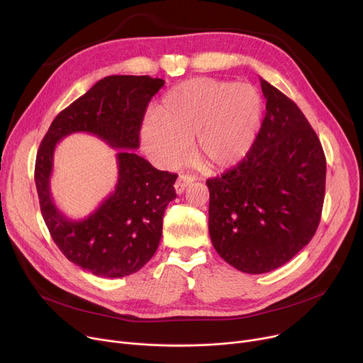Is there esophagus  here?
Listing matches in <instances>:
<instances>
[{
	"label": "esophagus",
	"instance_id": "34e87169",
	"mask_svg": "<svg viewBox=\"0 0 363 363\" xmlns=\"http://www.w3.org/2000/svg\"><path fill=\"white\" fill-rule=\"evenodd\" d=\"M195 182V177L194 176H180L179 179H177V182H176V184H174V189H176V194L177 195H182L183 191L186 190V187L187 186H190L191 183Z\"/></svg>",
	"mask_w": 363,
	"mask_h": 363
}]
</instances>
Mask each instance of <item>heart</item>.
Wrapping results in <instances>:
<instances>
[{"instance_id":"b5f03b06","label":"heart","mask_w":363,"mask_h":363,"mask_svg":"<svg viewBox=\"0 0 363 363\" xmlns=\"http://www.w3.org/2000/svg\"><path fill=\"white\" fill-rule=\"evenodd\" d=\"M262 117V99L247 83L198 77L180 83L143 121L145 151L165 167H176L194 146L208 172L239 164L250 151Z\"/></svg>"}]
</instances>
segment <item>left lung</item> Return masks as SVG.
<instances>
[{
    "mask_svg": "<svg viewBox=\"0 0 363 363\" xmlns=\"http://www.w3.org/2000/svg\"><path fill=\"white\" fill-rule=\"evenodd\" d=\"M267 113L247 155L209 189V236L220 257L247 274L289 262L313 238L327 162L315 130L290 98L261 79Z\"/></svg>",
    "mask_w": 363,
    "mask_h": 363,
    "instance_id": "left-lung-1",
    "label": "left lung"
}]
</instances>
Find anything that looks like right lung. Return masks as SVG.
Returning a JSON list of instances; mask_svg holds the SVG:
<instances>
[{
	"mask_svg": "<svg viewBox=\"0 0 363 363\" xmlns=\"http://www.w3.org/2000/svg\"><path fill=\"white\" fill-rule=\"evenodd\" d=\"M164 83L149 76L104 77L54 118L39 145L35 183L42 217L64 257L96 277L120 279L151 259L162 236L165 208L177 196V174L160 172L135 154L146 106ZM80 131L119 149V179L92 215L72 220L53 203L49 182L55 145Z\"/></svg>",
	"mask_w": 363,
	"mask_h": 363,
	"instance_id": "right-lung-1",
	"label": "right lung"
}]
</instances>
